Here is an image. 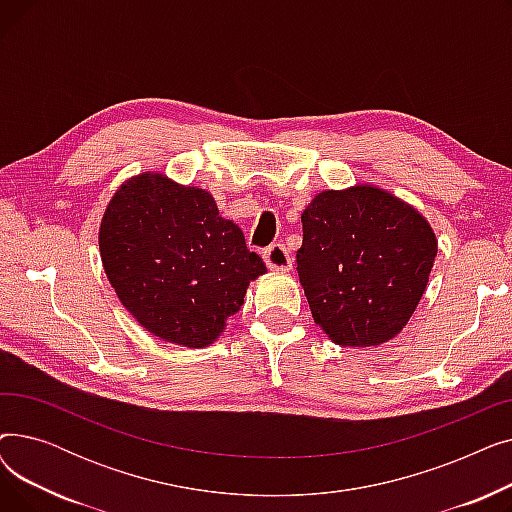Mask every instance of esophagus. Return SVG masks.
I'll list each match as a JSON object with an SVG mask.
<instances>
[{
	"label": "esophagus",
	"instance_id": "obj_1",
	"mask_svg": "<svg viewBox=\"0 0 512 512\" xmlns=\"http://www.w3.org/2000/svg\"><path fill=\"white\" fill-rule=\"evenodd\" d=\"M263 259H265L267 267L276 272H288L292 267V257H290L288 249L284 245H280V242H276V245H272V247H267L263 251Z\"/></svg>",
	"mask_w": 512,
	"mask_h": 512
}]
</instances>
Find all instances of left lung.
Masks as SVG:
<instances>
[{
    "instance_id": "8db88e82",
    "label": "left lung",
    "mask_w": 512,
    "mask_h": 512,
    "mask_svg": "<svg viewBox=\"0 0 512 512\" xmlns=\"http://www.w3.org/2000/svg\"><path fill=\"white\" fill-rule=\"evenodd\" d=\"M297 272L315 324L340 346H378L407 326L438 255L423 215L384 188L315 195Z\"/></svg>"
}]
</instances>
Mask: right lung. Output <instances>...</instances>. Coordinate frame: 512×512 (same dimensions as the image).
I'll list each match as a JSON object with an SVG mask.
<instances>
[{
	"label": "right lung",
	"instance_id": "obj_1",
	"mask_svg": "<svg viewBox=\"0 0 512 512\" xmlns=\"http://www.w3.org/2000/svg\"><path fill=\"white\" fill-rule=\"evenodd\" d=\"M99 251L130 315L153 336L188 348L218 338L249 282L267 272L207 191L149 172L112 197Z\"/></svg>",
	"mask_w": 512,
	"mask_h": 512
}]
</instances>
